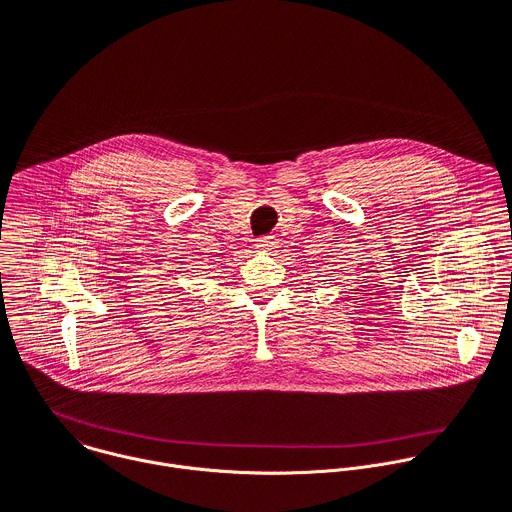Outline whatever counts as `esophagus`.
Returning a JSON list of instances; mask_svg holds the SVG:
<instances>
[{
  "mask_svg": "<svg viewBox=\"0 0 512 512\" xmlns=\"http://www.w3.org/2000/svg\"><path fill=\"white\" fill-rule=\"evenodd\" d=\"M274 246H276L274 236H262V238L258 240V244H256V248H260V250H272Z\"/></svg>",
  "mask_w": 512,
  "mask_h": 512,
  "instance_id": "34e87169",
  "label": "esophagus"
}]
</instances>
